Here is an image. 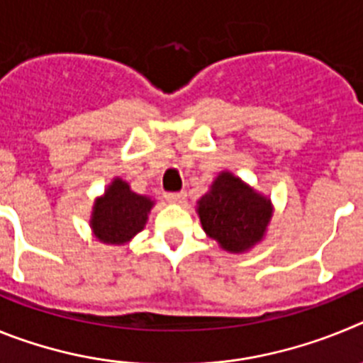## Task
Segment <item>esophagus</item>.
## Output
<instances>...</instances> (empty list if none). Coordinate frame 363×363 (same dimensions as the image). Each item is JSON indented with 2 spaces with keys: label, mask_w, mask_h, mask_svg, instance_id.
Listing matches in <instances>:
<instances>
[{
  "label": "esophagus",
  "mask_w": 363,
  "mask_h": 363,
  "mask_svg": "<svg viewBox=\"0 0 363 363\" xmlns=\"http://www.w3.org/2000/svg\"><path fill=\"white\" fill-rule=\"evenodd\" d=\"M167 201H171V203H182L185 200V192H167L165 194Z\"/></svg>",
  "instance_id": "34e87169"
}]
</instances>
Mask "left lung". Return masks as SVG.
Instances as JSON below:
<instances>
[{"instance_id": "obj_1", "label": "left lung", "mask_w": 363, "mask_h": 363, "mask_svg": "<svg viewBox=\"0 0 363 363\" xmlns=\"http://www.w3.org/2000/svg\"><path fill=\"white\" fill-rule=\"evenodd\" d=\"M203 230L221 249L242 252L264 238L272 216L267 198L247 187L230 172H221L211 191L198 201Z\"/></svg>"}]
</instances>
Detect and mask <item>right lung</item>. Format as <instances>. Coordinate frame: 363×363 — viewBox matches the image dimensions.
Here are the masks:
<instances>
[{
    "label": "right lung",
    "mask_w": 363,
    "mask_h": 363,
    "mask_svg": "<svg viewBox=\"0 0 363 363\" xmlns=\"http://www.w3.org/2000/svg\"><path fill=\"white\" fill-rule=\"evenodd\" d=\"M152 201L130 191L123 179H114L94 205L91 225L96 238L111 245H123L143 229Z\"/></svg>",
    "instance_id": "1"
}]
</instances>
